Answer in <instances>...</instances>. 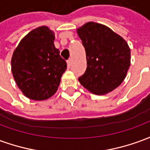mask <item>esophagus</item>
<instances>
[{
  "label": "esophagus",
  "instance_id": "esophagus-1",
  "mask_svg": "<svg viewBox=\"0 0 150 150\" xmlns=\"http://www.w3.org/2000/svg\"><path fill=\"white\" fill-rule=\"evenodd\" d=\"M71 60L69 59V60H67V67H68V68L71 67Z\"/></svg>",
  "mask_w": 150,
  "mask_h": 150
}]
</instances>
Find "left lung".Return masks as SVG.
Returning <instances> with one entry per match:
<instances>
[{
    "mask_svg": "<svg viewBox=\"0 0 150 150\" xmlns=\"http://www.w3.org/2000/svg\"><path fill=\"white\" fill-rule=\"evenodd\" d=\"M84 46L87 69L79 81L96 95H105L124 81L130 66V49L110 28L88 22L77 30Z\"/></svg>",
    "mask_w": 150,
    "mask_h": 150,
    "instance_id": "left-lung-1",
    "label": "left lung"
}]
</instances>
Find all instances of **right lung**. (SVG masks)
Listing matches in <instances>:
<instances>
[{"mask_svg":"<svg viewBox=\"0 0 150 150\" xmlns=\"http://www.w3.org/2000/svg\"><path fill=\"white\" fill-rule=\"evenodd\" d=\"M54 40L52 30L40 26L25 35L13 54V76L22 93L30 100L51 97L67 70V62L55 48Z\"/></svg>","mask_w":150,"mask_h":150,"instance_id":"1","label":"right lung"}]
</instances>
